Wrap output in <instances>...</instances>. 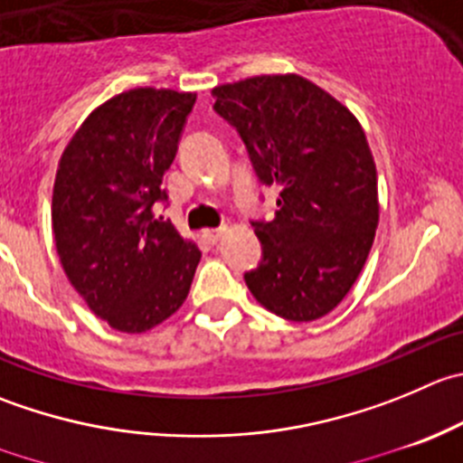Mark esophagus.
I'll return each mask as SVG.
<instances>
[{
    "instance_id": "1",
    "label": "esophagus",
    "mask_w": 463,
    "mask_h": 463,
    "mask_svg": "<svg viewBox=\"0 0 463 463\" xmlns=\"http://www.w3.org/2000/svg\"><path fill=\"white\" fill-rule=\"evenodd\" d=\"M226 235V226L222 228H213V231H205V237H208V241H213V244H217L222 237Z\"/></svg>"
}]
</instances>
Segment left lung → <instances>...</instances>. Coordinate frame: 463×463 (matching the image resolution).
<instances>
[{"mask_svg": "<svg viewBox=\"0 0 463 463\" xmlns=\"http://www.w3.org/2000/svg\"><path fill=\"white\" fill-rule=\"evenodd\" d=\"M213 94L260 181L280 187L276 217L253 223L262 262L246 285L269 312L317 321L355 285L378 228V172L364 128L298 74L250 76Z\"/></svg>", "mask_w": 463, "mask_h": 463, "instance_id": "left-lung-1", "label": "left lung"}]
</instances>
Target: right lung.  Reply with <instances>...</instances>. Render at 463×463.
Instances as JSON below:
<instances>
[{
	"mask_svg": "<svg viewBox=\"0 0 463 463\" xmlns=\"http://www.w3.org/2000/svg\"><path fill=\"white\" fill-rule=\"evenodd\" d=\"M194 92L136 88L94 108L58 160L52 228L62 271L110 327L140 335L190 294L199 246L154 217Z\"/></svg>",
	"mask_w": 463,
	"mask_h": 463,
	"instance_id": "add662e5",
	"label": "right lung"
}]
</instances>
